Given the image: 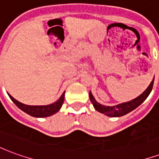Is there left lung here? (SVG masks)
<instances>
[{"instance_id": "left-lung-1", "label": "left lung", "mask_w": 159, "mask_h": 159, "mask_svg": "<svg viewBox=\"0 0 159 159\" xmlns=\"http://www.w3.org/2000/svg\"><path fill=\"white\" fill-rule=\"evenodd\" d=\"M153 82L154 79L152 80V82L151 83L149 87L144 91L143 93L140 94V96L135 98L134 100H130L129 102L119 104L117 106L106 107V106H103L101 104L98 103L96 100H95V99L93 98V96L92 95L91 93H89L90 100H91V102L93 104V107L95 108V110L100 111L101 113L105 114V115H107V116H109V117H121V116H124V115H126V114H128L130 111L134 110L135 108H137V107L140 106V104L143 102L144 100L147 99L148 95L150 94L152 89Z\"/></svg>"}]
</instances>
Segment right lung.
Here are the masks:
<instances>
[{
	"instance_id": "right-lung-1",
	"label": "right lung",
	"mask_w": 159,
	"mask_h": 159,
	"mask_svg": "<svg viewBox=\"0 0 159 159\" xmlns=\"http://www.w3.org/2000/svg\"><path fill=\"white\" fill-rule=\"evenodd\" d=\"M8 95L11 98V100L13 101V103L15 104L19 109H21L25 113L29 114L30 116L35 117H49V116H52L56 112H58L62 107L63 102L65 100V92H64L59 100L54 103L51 104V105H48V106H28V105L20 103L19 101L16 100L13 97L11 96L10 94H8Z\"/></svg>"
}]
</instances>
